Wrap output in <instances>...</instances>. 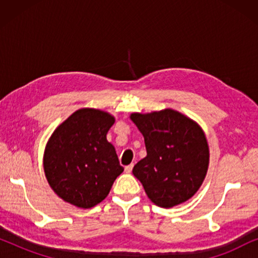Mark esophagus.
I'll use <instances>...</instances> for the list:
<instances>
[{
  "label": "esophagus",
  "instance_id": "obj_1",
  "mask_svg": "<svg viewBox=\"0 0 258 258\" xmlns=\"http://www.w3.org/2000/svg\"><path fill=\"white\" fill-rule=\"evenodd\" d=\"M133 167H134V164L132 163V164H129V165H126V167L124 168V171L125 172H128V174H129V172H132V170H133Z\"/></svg>",
  "mask_w": 258,
  "mask_h": 258
}]
</instances>
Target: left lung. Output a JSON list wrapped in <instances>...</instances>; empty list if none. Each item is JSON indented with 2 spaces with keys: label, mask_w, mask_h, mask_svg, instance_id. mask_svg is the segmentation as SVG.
Instances as JSON below:
<instances>
[{
  "label": "left lung",
  "mask_w": 258,
  "mask_h": 258,
  "mask_svg": "<svg viewBox=\"0 0 258 258\" xmlns=\"http://www.w3.org/2000/svg\"><path fill=\"white\" fill-rule=\"evenodd\" d=\"M130 118L142 133L147 149L133 174L151 202L171 208L195 195L209 165V147L199 124L172 109L136 112Z\"/></svg>",
  "instance_id": "8db88e82"
}]
</instances>
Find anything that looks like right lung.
<instances>
[{"label": "right lung", "instance_id": "right-lung-1", "mask_svg": "<svg viewBox=\"0 0 258 258\" xmlns=\"http://www.w3.org/2000/svg\"><path fill=\"white\" fill-rule=\"evenodd\" d=\"M115 118L97 109H80L58 125L44 151L45 177L52 190L83 209L102 202L123 167L107 133Z\"/></svg>", "mask_w": 258, "mask_h": 258}]
</instances>
